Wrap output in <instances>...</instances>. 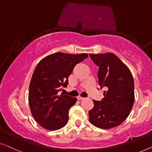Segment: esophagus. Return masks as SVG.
Segmentation results:
<instances>
[{"label":"esophagus","mask_w":152,"mask_h":152,"mask_svg":"<svg viewBox=\"0 0 152 152\" xmlns=\"http://www.w3.org/2000/svg\"><path fill=\"white\" fill-rule=\"evenodd\" d=\"M85 98H83V97H82V96H77V99L78 100H83V99H84Z\"/></svg>","instance_id":"obj_1"}]
</instances>
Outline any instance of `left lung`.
<instances>
[{
    "mask_svg": "<svg viewBox=\"0 0 152 152\" xmlns=\"http://www.w3.org/2000/svg\"><path fill=\"white\" fill-rule=\"evenodd\" d=\"M98 66V84L105 87L101 101L93 100L89 121L101 129L118 126L127 118L134 102V82L129 68L113 53L89 54Z\"/></svg>",
    "mask_w": 152,
    "mask_h": 152,
    "instance_id": "1",
    "label": "left lung"
}]
</instances>
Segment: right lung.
Returning <instances> with one entry per match:
<instances>
[{"mask_svg": "<svg viewBox=\"0 0 152 152\" xmlns=\"http://www.w3.org/2000/svg\"><path fill=\"white\" fill-rule=\"evenodd\" d=\"M87 57V54L57 52L36 65L29 84V104L34 119L45 129L54 131L67 123L69 110L77 98L63 94L58 96V92L67 87L68 77L76 64Z\"/></svg>", "mask_w": 152, "mask_h": 152, "instance_id": "right-lung-1", "label": "right lung"}]
</instances>
